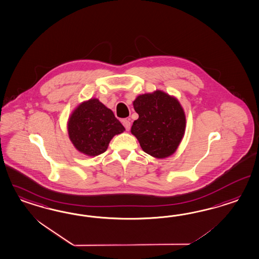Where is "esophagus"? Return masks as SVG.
<instances>
[{"label": "esophagus", "mask_w": 259, "mask_h": 259, "mask_svg": "<svg viewBox=\"0 0 259 259\" xmlns=\"http://www.w3.org/2000/svg\"><path fill=\"white\" fill-rule=\"evenodd\" d=\"M122 123H123L124 126L126 127V131L128 132V131L131 130V122H130V120H126V119H125V120H123V121H122Z\"/></svg>", "instance_id": "1"}]
</instances>
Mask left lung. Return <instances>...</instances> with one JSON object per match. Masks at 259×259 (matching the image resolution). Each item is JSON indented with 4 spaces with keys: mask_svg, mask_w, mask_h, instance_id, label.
I'll use <instances>...</instances> for the list:
<instances>
[{
    "mask_svg": "<svg viewBox=\"0 0 259 259\" xmlns=\"http://www.w3.org/2000/svg\"><path fill=\"white\" fill-rule=\"evenodd\" d=\"M133 108L139 118L133 122L131 132L142 149L157 159L174 154L186 125L185 111L177 98L157 90L137 96Z\"/></svg>",
    "mask_w": 259,
    "mask_h": 259,
    "instance_id": "left-lung-1",
    "label": "left lung"
}]
</instances>
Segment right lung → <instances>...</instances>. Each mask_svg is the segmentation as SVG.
Wrapping results in <instances>:
<instances>
[{
  "label": "right lung",
  "instance_id": "add662e5",
  "mask_svg": "<svg viewBox=\"0 0 259 259\" xmlns=\"http://www.w3.org/2000/svg\"><path fill=\"white\" fill-rule=\"evenodd\" d=\"M67 128L74 148L91 157L105 152L113 136L125 131L112 111L97 98L79 104L68 119Z\"/></svg>",
  "mask_w": 259,
  "mask_h": 259
}]
</instances>
